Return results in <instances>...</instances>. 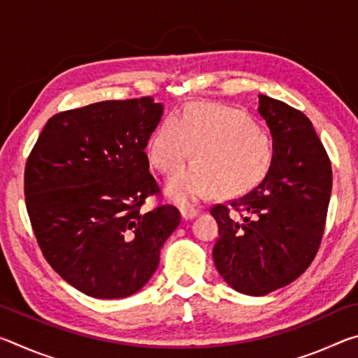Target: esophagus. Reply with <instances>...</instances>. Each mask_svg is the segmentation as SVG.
Listing matches in <instances>:
<instances>
[{
  "instance_id": "esophagus-1",
  "label": "esophagus",
  "mask_w": 358,
  "mask_h": 358,
  "mask_svg": "<svg viewBox=\"0 0 358 358\" xmlns=\"http://www.w3.org/2000/svg\"><path fill=\"white\" fill-rule=\"evenodd\" d=\"M180 213L185 220H192L194 216L199 215V208L191 207V205H186V207H180Z\"/></svg>"
}]
</instances>
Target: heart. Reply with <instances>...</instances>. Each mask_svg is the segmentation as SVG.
Returning <instances> with one entry per match:
<instances>
[{
  "instance_id": "b5f03b06",
  "label": "heart",
  "mask_w": 358,
  "mask_h": 358,
  "mask_svg": "<svg viewBox=\"0 0 358 358\" xmlns=\"http://www.w3.org/2000/svg\"><path fill=\"white\" fill-rule=\"evenodd\" d=\"M191 155L196 164L175 173L166 186L178 202L196 201L213 189L226 197L251 189L268 171L271 157L264 132L243 112L203 102L187 106L180 120H162L147 143L148 162L167 175Z\"/></svg>"
}]
</instances>
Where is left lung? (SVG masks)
<instances>
[{
	"label": "left lung",
	"mask_w": 358,
	"mask_h": 358,
	"mask_svg": "<svg viewBox=\"0 0 358 358\" xmlns=\"http://www.w3.org/2000/svg\"><path fill=\"white\" fill-rule=\"evenodd\" d=\"M273 153L257 187L210 213L220 227L215 265L230 287L265 295L296 280L316 257L331 194V162L305 113L259 94Z\"/></svg>",
	"instance_id": "left-lung-1"
}]
</instances>
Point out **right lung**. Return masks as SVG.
<instances>
[{
  "mask_svg": "<svg viewBox=\"0 0 358 358\" xmlns=\"http://www.w3.org/2000/svg\"><path fill=\"white\" fill-rule=\"evenodd\" d=\"M162 106L150 96L55 113L25 166V202L42 254L66 282L94 299H124L148 282L180 224L161 196L145 147Z\"/></svg>",
  "mask_w": 358,
  "mask_h": 358,
  "instance_id": "1",
  "label": "right lung"
}]
</instances>
